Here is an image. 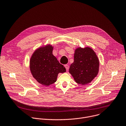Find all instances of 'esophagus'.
Returning <instances> with one entry per match:
<instances>
[{"mask_svg": "<svg viewBox=\"0 0 126 126\" xmlns=\"http://www.w3.org/2000/svg\"><path fill=\"white\" fill-rule=\"evenodd\" d=\"M64 66H65V68H66V70L67 71V70H68V69H69V65H68V64H66V65H64Z\"/></svg>", "mask_w": 126, "mask_h": 126, "instance_id": "esophagus-1", "label": "esophagus"}]
</instances>
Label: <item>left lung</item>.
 <instances>
[{
	"instance_id": "left-lung-1",
	"label": "left lung",
	"mask_w": 126,
	"mask_h": 126,
	"mask_svg": "<svg viewBox=\"0 0 126 126\" xmlns=\"http://www.w3.org/2000/svg\"><path fill=\"white\" fill-rule=\"evenodd\" d=\"M99 61L95 52L90 48H79L74 55V62L70 66L69 72L76 82L85 85L90 83L98 72Z\"/></svg>"
}]
</instances>
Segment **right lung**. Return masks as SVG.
Wrapping results in <instances>:
<instances>
[{
    "mask_svg": "<svg viewBox=\"0 0 126 126\" xmlns=\"http://www.w3.org/2000/svg\"><path fill=\"white\" fill-rule=\"evenodd\" d=\"M52 51L50 45L40 48L33 53L30 60V70L33 77L40 83L47 86L56 81L59 73L66 72L65 68L53 55Z\"/></svg>",
    "mask_w": 126,
    "mask_h": 126,
    "instance_id": "obj_1",
    "label": "right lung"
}]
</instances>
